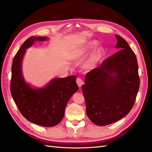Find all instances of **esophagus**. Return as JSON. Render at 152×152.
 <instances>
[{
	"mask_svg": "<svg viewBox=\"0 0 152 152\" xmlns=\"http://www.w3.org/2000/svg\"><path fill=\"white\" fill-rule=\"evenodd\" d=\"M76 82H77V84L78 86H79V87H81V86L84 84V82L80 79V78H78V79H77Z\"/></svg>",
	"mask_w": 152,
	"mask_h": 152,
	"instance_id": "34e87169",
	"label": "esophagus"
}]
</instances>
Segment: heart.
Instances as JSON below:
<instances>
[{"label":"heart","mask_w":152,"mask_h":152,"mask_svg":"<svg viewBox=\"0 0 152 152\" xmlns=\"http://www.w3.org/2000/svg\"><path fill=\"white\" fill-rule=\"evenodd\" d=\"M98 42L96 40H89L86 42L82 46L76 49L73 52L72 58L74 60H79L84 58L87 54L90 53L92 50L98 46ZM106 54L105 49L100 46L96 48L90 55L84 64V68L86 70H91L95 68L98 63L102 60Z\"/></svg>","instance_id":"b5f03b06"}]
</instances>
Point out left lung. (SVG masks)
Returning a JSON list of instances; mask_svg holds the SVG:
<instances>
[{
    "label": "left lung",
    "instance_id": "1",
    "mask_svg": "<svg viewBox=\"0 0 152 152\" xmlns=\"http://www.w3.org/2000/svg\"><path fill=\"white\" fill-rule=\"evenodd\" d=\"M115 37V48L121 50L87 73L82 86L87 115L101 126L126 117L134 104L140 87L136 55L125 40Z\"/></svg>",
    "mask_w": 152,
    "mask_h": 152
}]
</instances>
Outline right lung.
<instances>
[{"mask_svg":"<svg viewBox=\"0 0 152 152\" xmlns=\"http://www.w3.org/2000/svg\"><path fill=\"white\" fill-rule=\"evenodd\" d=\"M48 37L31 36L23 44L12 65L11 93L22 115L28 121L44 127H53L62 120L66 106L79 90L75 75L56 77L42 87L31 86L25 79L22 61L26 49L37 41H46Z\"/></svg>","mask_w":152,"mask_h":152,"instance_id":"obj_1","label":"right lung"}]
</instances>
